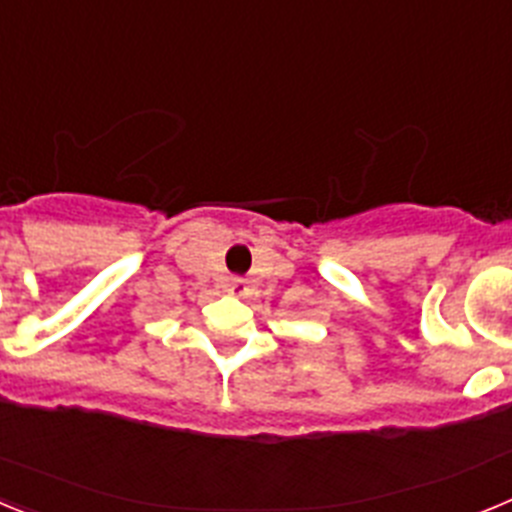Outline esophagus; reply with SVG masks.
<instances>
[{
	"instance_id": "obj_1",
	"label": "esophagus",
	"mask_w": 512,
	"mask_h": 512,
	"mask_svg": "<svg viewBox=\"0 0 512 512\" xmlns=\"http://www.w3.org/2000/svg\"><path fill=\"white\" fill-rule=\"evenodd\" d=\"M225 287H228L230 295H235V297H243L248 292V282H246V279H241V277H230Z\"/></svg>"
}]
</instances>
